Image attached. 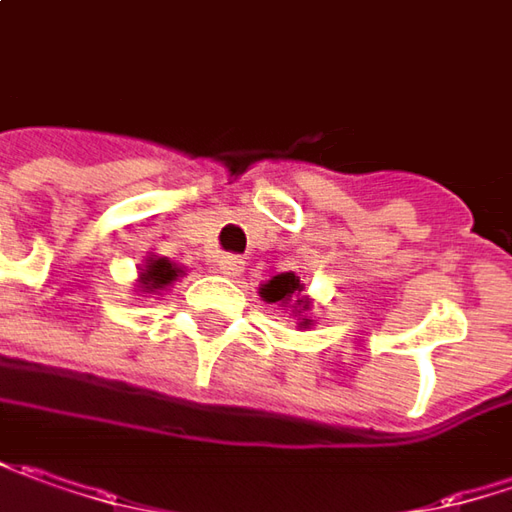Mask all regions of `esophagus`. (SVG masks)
I'll use <instances>...</instances> for the list:
<instances>
[{
	"label": "esophagus",
	"mask_w": 512,
	"mask_h": 512,
	"mask_svg": "<svg viewBox=\"0 0 512 512\" xmlns=\"http://www.w3.org/2000/svg\"><path fill=\"white\" fill-rule=\"evenodd\" d=\"M242 270H244V262L239 259V256H218L216 273H221V276H230V279H236Z\"/></svg>",
	"instance_id": "1"
}]
</instances>
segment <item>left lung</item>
<instances>
[{"mask_svg": "<svg viewBox=\"0 0 512 512\" xmlns=\"http://www.w3.org/2000/svg\"><path fill=\"white\" fill-rule=\"evenodd\" d=\"M305 285L299 282L294 270H285V273H276L270 276L268 282L259 285V296L268 302V305H276L279 311H291V317H296V328L305 331L311 328L314 320H311V299L302 296Z\"/></svg>", "mask_w": 512, "mask_h": 512, "instance_id": "8db88e82", "label": "left lung"}]
</instances>
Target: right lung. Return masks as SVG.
Masks as SVG:
<instances>
[{"label": "right lung", "instance_id": "right-lung-1", "mask_svg": "<svg viewBox=\"0 0 512 512\" xmlns=\"http://www.w3.org/2000/svg\"><path fill=\"white\" fill-rule=\"evenodd\" d=\"M178 276H184V268H181V265L169 262L167 256H155V253H149V256L143 259L141 268H138L135 291H138V296L161 294V291H167L169 285H172Z\"/></svg>", "mask_w": 512, "mask_h": 512}]
</instances>
